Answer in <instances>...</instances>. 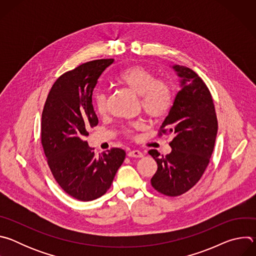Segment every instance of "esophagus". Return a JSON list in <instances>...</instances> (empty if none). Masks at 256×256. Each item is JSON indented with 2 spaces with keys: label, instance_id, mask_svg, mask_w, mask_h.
Wrapping results in <instances>:
<instances>
[{
  "label": "esophagus",
  "instance_id": "esophagus-1",
  "mask_svg": "<svg viewBox=\"0 0 256 256\" xmlns=\"http://www.w3.org/2000/svg\"><path fill=\"white\" fill-rule=\"evenodd\" d=\"M128 157H132V158H142L144 155L140 151L138 150H132L128 153Z\"/></svg>",
  "mask_w": 256,
  "mask_h": 256
}]
</instances>
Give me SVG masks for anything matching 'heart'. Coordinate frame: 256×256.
Here are the masks:
<instances>
[{
	"mask_svg": "<svg viewBox=\"0 0 256 256\" xmlns=\"http://www.w3.org/2000/svg\"><path fill=\"white\" fill-rule=\"evenodd\" d=\"M116 82L126 86L140 96V103L146 114L159 118L167 114L173 102L171 87L162 80H157L154 72L142 66H132L122 70L116 78ZM95 110L102 114L106 110V95L97 92L93 96ZM126 134L130 132L126 128Z\"/></svg>",
	"mask_w": 256,
	"mask_h": 256,
	"instance_id": "b5f03b06",
	"label": "heart"
}]
</instances>
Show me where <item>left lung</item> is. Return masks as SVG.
Instances as JSON below:
<instances>
[{
	"label": "left lung",
	"mask_w": 256,
	"mask_h": 256,
	"mask_svg": "<svg viewBox=\"0 0 256 256\" xmlns=\"http://www.w3.org/2000/svg\"><path fill=\"white\" fill-rule=\"evenodd\" d=\"M172 68L180 78V90L159 132V136H173L169 144L172 151L166 156L157 150L149 154L158 165L152 186L162 194L178 196L194 188L208 167L218 120L210 92L196 72L179 64Z\"/></svg>",
	"instance_id": "8db88e82"
}]
</instances>
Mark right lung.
<instances>
[{"instance_id":"add662e5","label":"right lung","mask_w":256,"mask_h":256,"mask_svg":"<svg viewBox=\"0 0 256 256\" xmlns=\"http://www.w3.org/2000/svg\"><path fill=\"white\" fill-rule=\"evenodd\" d=\"M114 58L85 62L62 75L52 85L42 116V144L58 186L82 202L96 200L112 186L126 152L112 148L95 156L85 136L98 124L93 90Z\"/></svg>"}]
</instances>
